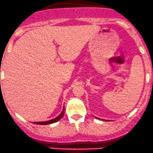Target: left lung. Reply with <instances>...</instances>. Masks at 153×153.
<instances>
[{
	"instance_id": "1",
	"label": "left lung",
	"mask_w": 153,
	"mask_h": 153,
	"mask_svg": "<svg viewBox=\"0 0 153 153\" xmlns=\"http://www.w3.org/2000/svg\"><path fill=\"white\" fill-rule=\"evenodd\" d=\"M106 121H108V120H106Z\"/></svg>"
}]
</instances>
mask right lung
I'll return each mask as SVG.
<instances>
[{"label":"right lung","instance_id":"right-lung-1","mask_svg":"<svg viewBox=\"0 0 153 153\" xmlns=\"http://www.w3.org/2000/svg\"><path fill=\"white\" fill-rule=\"evenodd\" d=\"M64 113H65V108L63 107L62 112L60 113V114H59L57 117H55V119H52V120H49V121H44V122H36L34 123H36V124H38V125H49V124H52V123H56V122H57V121L60 120L62 117H63L64 115Z\"/></svg>","mask_w":153,"mask_h":153}]
</instances>
